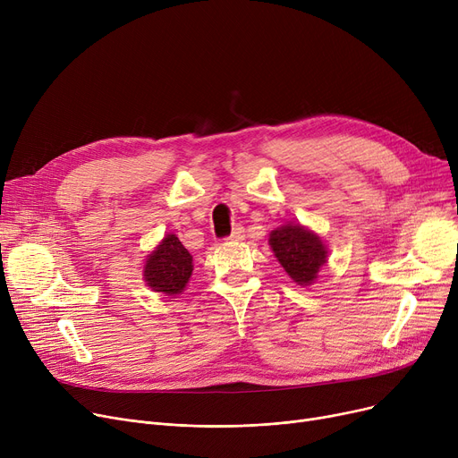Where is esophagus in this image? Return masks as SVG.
Returning a JSON list of instances; mask_svg holds the SVG:
<instances>
[{"instance_id":"1","label":"esophagus","mask_w":458,"mask_h":458,"mask_svg":"<svg viewBox=\"0 0 458 458\" xmlns=\"http://www.w3.org/2000/svg\"><path fill=\"white\" fill-rule=\"evenodd\" d=\"M245 237V228L242 226V225H237L233 230H232V233L228 235V239H232V242H239V239H243Z\"/></svg>"}]
</instances>
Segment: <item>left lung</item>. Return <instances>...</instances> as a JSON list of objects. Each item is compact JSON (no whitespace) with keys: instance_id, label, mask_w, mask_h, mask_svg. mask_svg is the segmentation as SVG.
Segmentation results:
<instances>
[{"instance_id":"1","label":"left lung","mask_w":458,"mask_h":458,"mask_svg":"<svg viewBox=\"0 0 458 458\" xmlns=\"http://www.w3.org/2000/svg\"><path fill=\"white\" fill-rule=\"evenodd\" d=\"M269 245L285 273L301 285L314 282L321 266L327 263V249L321 237L299 225L276 228L269 237Z\"/></svg>"}]
</instances>
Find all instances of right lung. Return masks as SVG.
I'll return each mask as SVG.
<instances>
[{
  "label": "right lung",
  "mask_w": 458,
  "mask_h": 458,
  "mask_svg": "<svg viewBox=\"0 0 458 458\" xmlns=\"http://www.w3.org/2000/svg\"><path fill=\"white\" fill-rule=\"evenodd\" d=\"M191 273L192 258L174 233L163 239L144 266V280L154 292H161L165 295L182 293Z\"/></svg>",
  "instance_id": "right-lung-1"
}]
</instances>
